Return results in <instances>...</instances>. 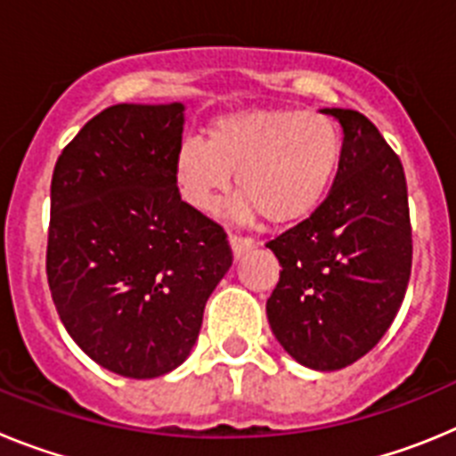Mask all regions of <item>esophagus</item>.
<instances>
[{
	"label": "esophagus",
	"instance_id": "obj_1",
	"mask_svg": "<svg viewBox=\"0 0 456 456\" xmlns=\"http://www.w3.org/2000/svg\"><path fill=\"white\" fill-rule=\"evenodd\" d=\"M253 247H256V241L248 240V237H237V235H231V248H232V256H235V257L244 256V253L251 251Z\"/></svg>",
	"mask_w": 456,
	"mask_h": 456
}]
</instances>
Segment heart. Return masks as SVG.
<instances>
[{"mask_svg": "<svg viewBox=\"0 0 456 456\" xmlns=\"http://www.w3.org/2000/svg\"><path fill=\"white\" fill-rule=\"evenodd\" d=\"M340 155V130L329 116L241 109L209 125L205 141H184L173 162V180L189 208L212 215L235 175L240 219L263 216L269 225H294L326 199Z\"/></svg>", "mask_w": 456, "mask_h": 456, "instance_id": "1", "label": "heart"}]
</instances>
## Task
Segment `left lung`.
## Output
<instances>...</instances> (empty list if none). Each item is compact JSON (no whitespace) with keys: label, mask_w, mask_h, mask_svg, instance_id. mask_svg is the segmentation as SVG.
<instances>
[{"label":"left lung","mask_w":456,"mask_h":456,"mask_svg":"<svg viewBox=\"0 0 456 456\" xmlns=\"http://www.w3.org/2000/svg\"><path fill=\"white\" fill-rule=\"evenodd\" d=\"M342 127L324 203L267 244L283 267L267 317L285 352L310 370H342L381 340L411 276L409 196L400 157L354 109H322Z\"/></svg>","instance_id":"left-lung-1"}]
</instances>
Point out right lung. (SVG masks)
<instances>
[{
    "label": "right lung",
    "mask_w": 456,
    "mask_h": 456,
    "mask_svg": "<svg viewBox=\"0 0 456 456\" xmlns=\"http://www.w3.org/2000/svg\"><path fill=\"white\" fill-rule=\"evenodd\" d=\"M184 104H114L63 148L52 175L47 283L88 358L130 379L187 361L232 265L219 224L173 180Z\"/></svg>",
    "instance_id": "right-lung-1"
}]
</instances>
